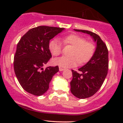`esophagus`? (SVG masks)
Returning <instances> with one entry per match:
<instances>
[{
    "label": "esophagus",
    "instance_id": "34e87169",
    "mask_svg": "<svg viewBox=\"0 0 123 123\" xmlns=\"http://www.w3.org/2000/svg\"><path fill=\"white\" fill-rule=\"evenodd\" d=\"M59 71H64V69H65V68H62V67H59Z\"/></svg>",
    "mask_w": 123,
    "mask_h": 123
}]
</instances>
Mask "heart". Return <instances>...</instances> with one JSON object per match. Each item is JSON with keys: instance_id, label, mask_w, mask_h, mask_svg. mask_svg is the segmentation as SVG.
Instances as JSON below:
<instances>
[{"instance_id": "obj_1", "label": "heart", "mask_w": 123, "mask_h": 123, "mask_svg": "<svg viewBox=\"0 0 123 123\" xmlns=\"http://www.w3.org/2000/svg\"><path fill=\"white\" fill-rule=\"evenodd\" d=\"M65 45L72 46L69 56H64L55 58L53 63L62 68H71L77 66L80 63L83 64L89 62L94 55L96 46L93 42L86 41L85 37L78 34L73 33L61 38ZM49 49L53 55L58 56L62 53L60 42L56 38L52 40L49 43Z\"/></svg>"}]
</instances>
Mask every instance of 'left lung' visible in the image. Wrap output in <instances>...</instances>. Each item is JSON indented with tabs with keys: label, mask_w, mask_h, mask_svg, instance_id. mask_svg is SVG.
I'll list each match as a JSON object with an SVG mask.
<instances>
[{
	"label": "left lung",
	"mask_w": 123,
	"mask_h": 123,
	"mask_svg": "<svg viewBox=\"0 0 123 123\" xmlns=\"http://www.w3.org/2000/svg\"><path fill=\"white\" fill-rule=\"evenodd\" d=\"M74 30L90 34L96 42L94 55L86 65L79 69L81 74L72 70L71 92L75 97L85 99L96 93L106 78L108 70V50L105 43L96 33L83 30Z\"/></svg>",
	"instance_id": "left-lung-1"
}]
</instances>
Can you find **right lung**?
<instances>
[{
	"mask_svg": "<svg viewBox=\"0 0 123 123\" xmlns=\"http://www.w3.org/2000/svg\"><path fill=\"white\" fill-rule=\"evenodd\" d=\"M65 29L59 27L38 26L28 30L17 44L13 68L22 87L35 96H41L49 89L58 66H43L52 57L49 49L50 39Z\"/></svg>",
	"mask_w": 123,
	"mask_h": 123,
	"instance_id": "add662e5",
	"label": "right lung"
}]
</instances>
